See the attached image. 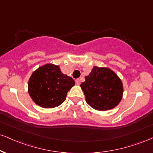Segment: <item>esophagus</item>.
<instances>
[{
  "label": "esophagus",
  "mask_w": 153,
  "mask_h": 153,
  "mask_svg": "<svg viewBox=\"0 0 153 153\" xmlns=\"http://www.w3.org/2000/svg\"><path fill=\"white\" fill-rule=\"evenodd\" d=\"M75 83L78 85H79L80 84V79H77V80H75Z\"/></svg>",
  "instance_id": "34e87169"
}]
</instances>
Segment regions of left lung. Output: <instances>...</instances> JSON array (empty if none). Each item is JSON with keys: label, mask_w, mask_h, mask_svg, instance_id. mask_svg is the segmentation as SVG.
<instances>
[{"label": "left lung", "mask_w": 153, "mask_h": 153, "mask_svg": "<svg viewBox=\"0 0 153 153\" xmlns=\"http://www.w3.org/2000/svg\"><path fill=\"white\" fill-rule=\"evenodd\" d=\"M80 85L87 103L99 111L113 109L123 98V84L113 70L94 66Z\"/></svg>", "instance_id": "obj_1"}]
</instances>
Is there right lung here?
Wrapping results in <instances>:
<instances>
[{
	"label": "right lung",
	"mask_w": 153,
	"mask_h": 153,
	"mask_svg": "<svg viewBox=\"0 0 153 153\" xmlns=\"http://www.w3.org/2000/svg\"><path fill=\"white\" fill-rule=\"evenodd\" d=\"M74 85V80L63 74L60 66L47 63L33 72L27 91L36 105L43 108H53L65 101L68 92Z\"/></svg>",
	"instance_id": "1"
}]
</instances>
